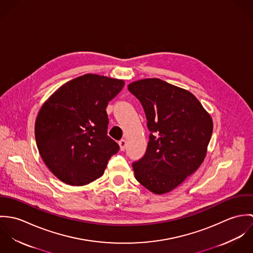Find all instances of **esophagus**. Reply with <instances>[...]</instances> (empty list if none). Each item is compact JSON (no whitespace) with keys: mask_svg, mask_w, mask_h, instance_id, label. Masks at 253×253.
<instances>
[{"mask_svg":"<svg viewBox=\"0 0 253 253\" xmlns=\"http://www.w3.org/2000/svg\"><path fill=\"white\" fill-rule=\"evenodd\" d=\"M119 144H120L121 151H124V150L126 149V141L125 139H122V140L119 142Z\"/></svg>","mask_w":253,"mask_h":253,"instance_id":"34e87169","label":"esophagus"}]
</instances>
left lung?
Here are the masks:
<instances>
[{
    "label": "left lung",
    "mask_w": 253,
    "mask_h": 253,
    "mask_svg": "<svg viewBox=\"0 0 253 253\" xmlns=\"http://www.w3.org/2000/svg\"><path fill=\"white\" fill-rule=\"evenodd\" d=\"M127 88L144 109L150 131L144 156L132 164L135 178L155 194L168 193L204 162L212 119L195 95L161 79L133 82Z\"/></svg>",
    "instance_id": "obj_1"
}]
</instances>
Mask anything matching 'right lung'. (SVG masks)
Returning <instances> with one entry per match:
<instances>
[{
    "label": "right lung",
    "mask_w": 253,
    "mask_h": 253,
    "mask_svg": "<svg viewBox=\"0 0 253 253\" xmlns=\"http://www.w3.org/2000/svg\"><path fill=\"white\" fill-rule=\"evenodd\" d=\"M123 80L85 74L60 86L42 106L35 124L39 153L59 180L83 186L101 177L119 144L107 135L106 107Z\"/></svg>",
    "instance_id": "right-lung-1"
}]
</instances>
